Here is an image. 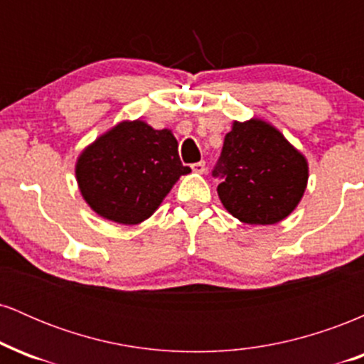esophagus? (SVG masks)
I'll list each match as a JSON object with an SVG mask.
<instances>
[{
  "mask_svg": "<svg viewBox=\"0 0 364 364\" xmlns=\"http://www.w3.org/2000/svg\"><path fill=\"white\" fill-rule=\"evenodd\" d=\"M191 169H193V173L203 174V173H205V162H203V161L195 162V164H191Z\"/></svg>",
  "mask_w": 364,
  "mask_h": 364,
  "instance_id": "1",
  "label": "esophagus"
}]
</instances>
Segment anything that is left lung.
Returning a JSON list of instances; mask_svg holds the SVG:
<instances>
[{"instance_id": "left-lung-1", "label": "left lung", "mask_w": 364, "mask_h": 364, "mask_svg": "<svg viewBox=\"0 0 364 364\" xmlns=\"http://www.w3.org/2000/svg\"><path fill=\"white\" fill-rule=\"evenodd\" d=\"M212 176L229 214L245 224H277L298 207L308 183V162L272 124L235 121Z\"/></svg>"}]
</instances>
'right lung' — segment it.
Returning <instances> with one entry per match:
<instances>
[{"instance_id": "obj_1", "label": "right lung", "mask_w": 364, "mask_h": 364, "mask_svg": "<svg viewBox=\"0 0 364 364\" xmlns=\"http://www.w3.org/2000/svg\"><path fill=\"white\" fill-rule=\"evenodd\" d=\"M190 171L179 161L171 129H154L140 119L121 121L83 150L75 166L92 210L127 225L149 219Z\"/></svg>"}]
</instances>
